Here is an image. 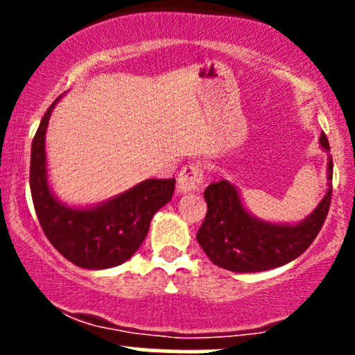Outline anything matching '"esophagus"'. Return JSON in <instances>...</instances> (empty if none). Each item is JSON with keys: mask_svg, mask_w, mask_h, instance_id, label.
<instances>
[{"mask_svg": "<svg viewBox=\"0 0 355 355\" xmlns=\"http://www.w3.org/2000/svg\"><path fill=\"white\" fill-rule=\"evenodd\" d=\"M204 175L200 164H187L185 168H182L180 175L177 178V191L180 194H187V192L199 191L200 185H202Z\"/></svg>", "mask_w": 355, "mask_h": 355, "instance_id": "esophagus-1", "label": "esophagus"}]
</instances>
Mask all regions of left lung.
<instances>
[{"instance_id": "left-lung-1", "label": "left lung", "mask_w": 355, "mask_h": 355, "mask_svg": "<svg viewBox=\"0 0 355 355\" xmlns=\"http://www.w3.org/2000/svg\"><path fill=\"white\" fill-rule=\"evenodd\" d=\"M320 144L328 153V180L333 178V159L327 135ZM207 213L198 232V242L211 263L235 273H257L284 266L307 249L320 234L331 200V182L316 209L295 225L270 223L252 216L230 182L209 184L204 191Z\"/></svg>"}]
</instances>
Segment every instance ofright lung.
Here are the masks:
<instances>
[{
	"instance_id": "1",
	"label": "right lung",
	"mask_w": 355,
	"mask_h": 355,
	"mask_svg": "<svg viewBox=\"0 0 355 355\" xmlns=\"http://www.w3.org/2000/svg\"><path fill=\"white\" fill-rule=\"evenodd\" d=\"M58 99L44 113L32 141L31 194L35 214L48 241L70 263L85 270L118 266L144 242L155 213L173 196L175 178H149L98 206L71 207L60 202L48 184L44 144Z\"/></svg>"
}]
</instances>
